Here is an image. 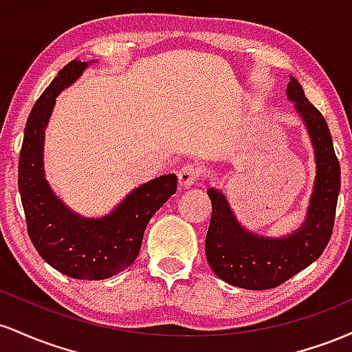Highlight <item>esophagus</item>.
<instances>
[{
  "mask_svg": "<svg viewBox=\"0 0 352 352\" xmlns=\"http://www.w3.org/2000/svg\"><path fill=\"white\" fill-rule=\"evenodd\" d=\"M200 177V170L193 165H185V167L180 168L179 172V185L182 188H188L199 180Z\"/></svg>",
  "mask_w": 352,
  "mask_h": 352,
  "instance_id": "1",
  "label": "esophagus"
}]
</instances>
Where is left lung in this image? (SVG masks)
I'll return each mask as SVG.
<instances>
[{"label": "left lung", "mask_w": 352, "mask_h": 352, "mask_svg": "<svg viewBox=\"0 0 352 352\" xmlns=\"http://www.w3.org/2000/svg\"><path fill=\"white\" fill-rule=\"evenodd\" d=\"M286 96L305 124L316 162L308 212L300 228L285 236L258 235L238 221L221 190H207L212 200V220L205 238L207 261L220 280L236 288H276L316 261L333 233L341 168L329 127L293 76H289Z\"/></svg>", "instance_id": "left-lung-1"}]
</instances>
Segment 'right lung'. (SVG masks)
Segmentation results:
<instances>
[{"label": "right lung", "instance_id": "add662e5", "mask_svg": "<svg viewBox=\"0 0 352 352\" xmlns=\"http://www.w3.org/2000/svg\"><path fill=\"white\" fill-rule=\"evenodd\" d=\"M91 63L71 60L36 100L24 129L18 168V187L34 248L47 265L76 280H106L134 263L145 227L177 190V175L157 177L132 190L112 212L99 218L79 215L52 192L44 173V131L56 98Z\"/></svg>", "mask_w": 352, "mask_h": 352}]
</instances>
